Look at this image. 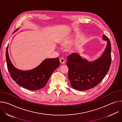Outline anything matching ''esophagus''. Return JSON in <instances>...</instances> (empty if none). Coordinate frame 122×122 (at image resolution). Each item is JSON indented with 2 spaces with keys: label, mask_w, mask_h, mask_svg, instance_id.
Here are the masks:
<instances>
[{
  "label": "esophagus",
  "mask_w": 122,
  "mask_h": 122,
  "mask_svg": "<svg viewBox=\"0 0 122 122\" xmlns=\"http://www.w3.org/2000/svg\"><path fill=\"white\" fill-rule=\"evenodd\" d=\"M60 62L62 64H63L65 63V60L63 58H61L60 59Z\"/></svg>",
  "instance_id": "34e87169"
}]
</instances>
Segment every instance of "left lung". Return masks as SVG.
<instances>
[{"label":"left lung","mask_w":122,"mask_h":122,"mask_svg":"<svg viewBox=\"0 0 122 122\" xmlns=\"http://www.w3.org/2000/svg\"><path fill=\"white\" fill-rule=\"evenodd\" d=\"M102 37L107 42V46L98 59L88 61L76 53L67 57L68 77L74 89L81 91L91 89L100 83L108 71L112 62L111 44L106 35H103Z\"/></svg>","instance_id":"1"}]
</instances>
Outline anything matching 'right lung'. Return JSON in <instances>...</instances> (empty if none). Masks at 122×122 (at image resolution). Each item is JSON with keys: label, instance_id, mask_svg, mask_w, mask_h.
<instances>
[{"label": "right lung", "instance_id": "right-lung-1", "mask_svg": "<svg viewBox=\"0 0 122 122\" xmlns=\"http://www.w3.org/2000/svg\"><path fill=\"white\" fill-rule=\"evenodd\" d=\"M8 47L9 45L6 49V58L10 75L18 85L26 89L36 91L45 86L52 72L60 65L59 58L57 57L46 59L32 70L23 71L17 69L10 59Z\"/></svg>", "mask_w": 122, "mask_h": 122}]
</instances>
